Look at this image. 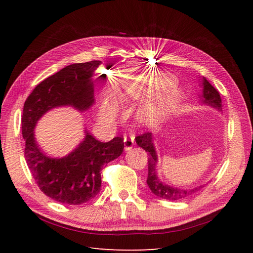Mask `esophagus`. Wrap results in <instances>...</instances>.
Instances as JSON below:
<instances>
[{"label": "esophagus", "instance_id": "1", "mask_svg": "<svg viewBox=\"0 0 253 253\" xmlns=\"http://www.w3.org/2000/svg\"><path fill=\"white\" fill-rule=\"evenodd\" d=\"M124 142H125V150L126 151H128V150H131L133 147H134V137L133 136H128V137H125V140H124Z\"/></svg>", "mask_w": 253, "mask_h": 253}]
</instances>
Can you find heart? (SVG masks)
Listing matches in <instances>:
<instances>
[{"mask_svg": "<svg viewBox=\"0 0 253 253\" xmlns=\"http://www.w3.org/2000/svg\"><path fill=\"white\" fill-rule=\"evenodd\" d=\"M173 83V79L168 75H158L156 77L152 78L151 81H147L145 84L133 83L125 89V95L133 98L140 99L144 96L149 95L153 91L163 89ZM180 91L177 88H172L167 91L166 94L160 96L154 101H149L144 103L139 111L140 119L145 122H155L162 118L164 115L172 110L179 102ZM114 106L110 104H105L102 110L103 117L106 119H112L114 117Z\"/></svg>", "mask_w": 253, "mask_h": 253, "instance_id": "heart-1", "label": "heart"}]
</instances>
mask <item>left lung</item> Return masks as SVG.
<instances>
[{
  "mask_svg": "<svg viewBox=\"0 0 253 253\" xmlns=\"http://www.w3.org/2000/svg\"><path fill=\"white\" fill-rule=\"evenodd\" d=\"M203 99L202 102L213 106L217 110L221 109V99L217 89L212 86L209 81L206 78H203ZM136 143L142 148L145 152H148V186L152 193H154L156 196L164 198L168 201H179L183 198L189 197L196 193L198 190L202 189L204 186L193 188V189H179L168 186L163 181H160L156 173V164H157V154L153 144V136L151 133H144L139 136H137Z\"/></svg>",
  "mask_w": 253,
  "mask_h": 253,
  "instance_id": "obj_1",
  "label": "left lung"
}]
</instances>
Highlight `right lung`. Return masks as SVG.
I'll return each instance as SVG.
<instances>
[{"label":"right lung","mask_w":253,"mask_h":253,"mask_svg":"<svg viewBox=\"0 0 253 253\" xmlns=\"http://www.w3.org/2000/svg\"><path fill=\"white\" fill-rule=\"evenodd\" d=\"M100 63L94 60L62 68L38 84L23 108L22 135L28 169L42 192L58 203L80 205L93 200L101 188L102 167L119 157L125 148L121 137L101 142L86 132L84 140L70 154L50 158L35 140L37 122L49 110L71 105L85 111L93 105L91 76Z\"/></svg>","instance_id":"1"}]
</instances>
